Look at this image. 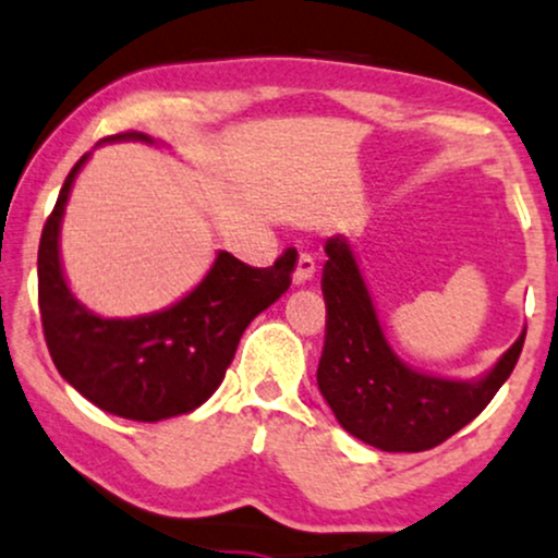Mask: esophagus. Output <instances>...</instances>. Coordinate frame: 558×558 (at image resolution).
<instances>
[{"instance_id":"1","label":"esophagus","mask_w":558,"mask_h":558,"mask_svg":"<svg viewBox=\"0 0 558 558\" xmlns=\"http://www.w3.org/2000/svg\"><path fill=\"white\" fill-rule=\"evenodd\" d=\"M315 274V258L311 253L302 251L298 256V266H294V284H305V281H311Z\"/></svg>"}]
</instances>
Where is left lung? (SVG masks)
Segmentation results:
<instances>
[{
    "label": "left lung",
    "mask_w": 558,
    "mask_h": 558,
    "mask_svg": "<svg viewBox=\"0 0 558 558\" xmlns=\"http://www.w3.org/2000/svg\"><path fill=\"white\" fill-rule=\"evenodd\" d=\"M323 266L326 341L318 388L349 435L385 452H422L471 424L489 405L520 360L525 331L481 380H445L416 373L398 360L352 247L343 238L326 243Z\"/></svg>",
    "instance_id": "8db88e82"
}]
</instances>
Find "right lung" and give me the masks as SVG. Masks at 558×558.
<instances>
[{
  "mask_svg": "<svg viewBox=\"0 0 558 558\" xmlns=\"http://www.w3.org/2000/svg\"><path fill=\"white\" fill-rule=\"evenodd\" d=\"M136 140L123 132L102 142ZM82 155L61 185L38 245V305L46 347L59 375L77 393L113 416L162 422L189 414L222 383L240 336L258 313L290 290L298 251L268 268H253L219 253L194 292L168 311L140 318H100L69 292L59 260V227Z\"/></svg>",
  "mask_w": 558,
  "mask_h": 558,
  "instance_id": "1",
  "label": "right lung"
}]
</instances>
